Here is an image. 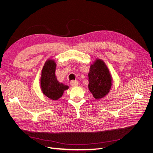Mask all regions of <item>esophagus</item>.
<instances>
[{
	"label": "esophagus",
	"mask_w": 153,
	"mask_h": 153,
	"mask_svg": "<svg viewBox=\"0 0 153 153\" xmlns=\"http://www.w3.org/2000/svg\"><path fill=\"white\" fill-rule=\"evenodd\" d=\"M71 85L73 86V87H76V86H78V82L76 80H72L71 82Z\"/></svg>",
	"instance_id": "34e87169"
}]
</instances>
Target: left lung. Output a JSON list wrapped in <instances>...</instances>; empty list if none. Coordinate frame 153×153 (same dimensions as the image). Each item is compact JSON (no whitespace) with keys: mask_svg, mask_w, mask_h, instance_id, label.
<instances>
[{"mask_svg":"<svg viewBox=\"0 0 153 153\" xmlns=\"http://www.w3.org/2000/svg\"><path fill=\"white\" fill-rule=\"evenodd\" d=\"M88 76V87L95 99L102 98L108 93L112 85V78L103 61L96 59L91 66Z\"/></svg>","mask_w":153,"mask_h":153,"instance_id":"1","label":"left lung"}]
</instances>
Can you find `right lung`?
<instances>
[{"label": "right lung", "mask_w": 153, "mask_h": 153, "mask_svg": "<svg viewBox=\"0 0 153 153\" xmlns=\"http://www.w3.org/2000/svg\"><path fill=\"white\" fill-rule=\"evenodd\" d=\"M56 64L52 60L46 62L42 69L41 77V88L43 94L52 100H57L62 96L68 86L59 83L55 76Z\"/></svg>", "instance_id": "right-lung-1"}]
</instances>
